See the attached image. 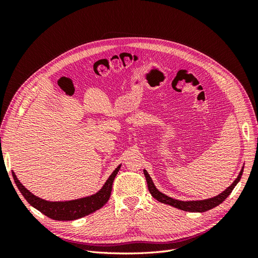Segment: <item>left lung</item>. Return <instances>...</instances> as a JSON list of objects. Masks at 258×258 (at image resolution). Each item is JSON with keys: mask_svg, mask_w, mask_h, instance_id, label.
Listing matches in <instances>:
<instances>
[{"mask_svg": "<svg viewBox=\"0 0 258 258\" xmlns=\"http://www.w3.org/2000/svg\"><path fill=\"white\" fill-rule=\"evenodd\" d=\"M243 168L242 167L241 171L239 172V175L237 176V178L235 181L232 182V184L227 187L224 191H222L220 195H217L215 197L212 198H209V199H204V200H189V201H183V200H177L174 198H171L167 195L162 194L161 191H159L157 188H156V186L153 182L152 177L148 174L147 171L144 169L143 172L146 178V182H147V187H148V190H150L152 196L156 199L158 200L161 204H165V205H169L171 207H174L178 210H182V211H187V212H206L208 210L213 209L215 207H217L218 205H221L222 202L227 198L230 192L232 191V189L235 188V186L239 183L242 172H243Z\"/></svg>", "mask_w": 258, "mask_h": 258, "instance_id": "obj_1", "label": "left lung"}]
</instances>
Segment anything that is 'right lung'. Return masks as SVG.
Here are the masks:
<instances>
[{"instance_id": "obj_1", "label": "right lung", "mask_w": 258, "mask_h": 258, "mask_svg": "<svg viewBox=\"0 0 258 258\" xmlns=\"http://www.w3.org/2000/svg\"><path fill=\"white\" fill-rule=\"evenodd\" d=\"M120 167L121 165H119L113 171L112 174L106 179L104 185L96 194L90 195V196L87 197L67 201H47L37 197L31 191H29L20 183L14 171H12V174L18 189L22 194V196L25 197V199L33 208L40 211V212H42L46 216H48L49 218H52L54 221H74L77 220V218H81L96 212L97 210L101 209L106 204L107 200L111 197L114 178L116 174L118 173Z\"/></svg>"}]
</instances>
